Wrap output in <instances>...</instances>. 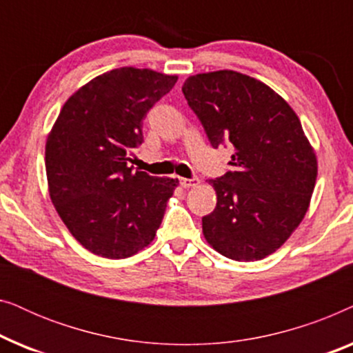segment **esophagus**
<instances>
[{
    "label": "esophagus",
    "instance_id": "1",
    "mask_svg": "<svg viewBox=\"0 0 353 353\" xmlns=\"http://www.w3.org/2000/svg\"><path fill=\"white\" fill-rule=\"evenodd\" d=\"M197 183H199L197 178H180V185L183 188H192V186H196Z\"/></svg>",
    "mask_w": 353,
    "mask_h": 353
}]
</instances>
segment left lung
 I'll return each mask as SVG.
<instances>
[{
    "label": "left lung",
    "mask_w": 353,
    "mask_h": 353,
    "mask_svg": "<svg viewBox=\"0 0 353 353\" xmlns=\"http://www.w3.org/2000/svg\"><path fill=\"white\" fill-rule=\"evenodd\" d=\"M181 90L212 146L234 148L231 170L209 180L216 207L202 219L204 238L231 260H262L310 205L318 163L301 120L268 85L234 70L192 75Z\"/></svg>",
    "instance_id": "left-lung-1"
}]
</instances>
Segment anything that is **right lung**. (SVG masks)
I'll list each match as a JSON object with an SVG mask.
<instances>
[{
  "label": "right lung",
  "mask_w": 353,
  "mask_h": 353,
  "mask_svg": "<svg viewBox=\"0 0 353 353\" xmlns=\"http://www.w3.org/2000/svg\"><path fill=\"white\" fill-rule=\"evenodd\" d=\"M176 75L120 67L98 75L62 105L46 139L50 197L90 252L127 259L152 243L178 178L133 170L149 109Z\"/></svg>",
  "instance_id": "add662e5"
}]
</instances>
